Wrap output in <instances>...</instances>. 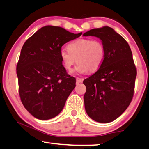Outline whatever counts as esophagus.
I'll list each match as a JSON object with an SVG mask.
<instances>
[{"mask_svg": "<svg viewBox=\"0 0 149 149\" xmlns=\"http://www.w3.org/2000/svg\"><path fill=\"white\" fill-rule=\"evenodd\" d=\"M76 80H77V83H82V82H83V79H81V78H79V77H77Z\"/></svg>", "mask_w": 149, "mask_h": 149, "instance_id": "34e87169", "label": "esophagus"}]
</instances>
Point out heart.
Segmentation results:
<instances>
[{
    "label": "heart",
    "instance_id": "obj_1",
    "mask_svg": "<svg viewBox=\"0 0 149 149\" xmlns=\"http://www.w3.org/2000/svg\"><path fill=\"white\" fill-rule=\"evenodd\" d=\"M105 56V46L99 40L79 39L68 45V49H62L60 58L64 67L72 70L75 62H78L75 71L79 74L94 72L101 67Z\"/></svg>",
    "mask_w": 149,
    "mask_h": 149
}]
</instances>
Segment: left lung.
<instances>
[{"label": "left lung", "instance_id": "1", "mask_svg": "<svg viewBox=\"0 0 149 149\" xmlns=\"http://www.w3.org/2000/svg\"><path fill=\"white\" fill-rule=\"evenodd\" d=\"M84 36L102 41L105 56L101 67L84 80L85 110L95 121L108 123L124 113L132 100L136 68L128 42L112 28L91 29Z\"/></svg>", "mask_w": 149, "mask_h": 149}]
</instances>
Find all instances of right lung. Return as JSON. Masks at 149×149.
Instances as JSON below:
<instances>
[{"mask_svg":"<svg viewBox=\"0 0 149 149\" xmlns=\"http://www.w3.org/2000/svg\"><path fill=\"white\" fill-rule=\"evenodd\" d=\"M81 35L48 25L23 44L17 65L19 93L25 108L38 119L58 115L74 89L76 80L66 72L60 52L64 44Z\"/></svg>","mask_w":149,"mask_h":149,"instance_id":"obj_1","label":"right lung"}]
</instances>
